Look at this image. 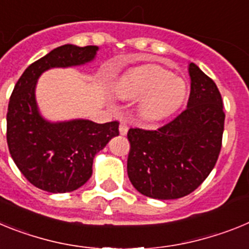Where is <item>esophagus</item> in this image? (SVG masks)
I'll use <instances>...</instances> for the list:
<instances>
[{
	"mask_svg": "<svg viewBox=\"0 0 249 249\" xmlns=\"http://www.w3.org/2000/svg\"><path fill=\"white\" fill-rule=\"evenodd\" d=\"M118 129H120V135L126 136L127 132H128V126H127V124L124 122H121L120 123V127H118Z\"/></svg>",
	"mask_w": 249,
	"mask_h": 249,
	"instance_id": "1",
	"label": "esophagus"
}]
</instances>
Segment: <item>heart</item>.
I'll list each match as a JSON object with an SVG mask.
<instances>
[{
	"label": "heart",
	"mask_w": 249,
	"mask_h": 249,
	"mask_svg": "<svg viewBox=\"0 0 249 249\" xmlns=\"http://www.w3.org/2000/svg\"><path fill=\"white\" fill-rule=\"evenodd\" d=\"M120 100H137V114L144 122H157L175 113L183 103L187 85L183 78L157 65L127 72L114 86Z\"/></svg>",
	"instance_id": "1"
}]
</instances>
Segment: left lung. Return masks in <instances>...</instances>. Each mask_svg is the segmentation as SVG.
<instances>
[{
    "mask_svg": "<svg viewBox=\"0 0 249 249\" xmlns=\"http://www.w3.org/2000/svg\"><path fill=\"white\" fill-rule=\"evenodd\" d=\"M187 108L157 131L131 128L127 173L143 196L177 199L208 177L218 160L224 129L221 93L215 83L190 63Z\"/></svg>",
    "mask_w": 249,
    "mask_h": 249,
    "instance_id": "1",
    "label": "left lung"
}]
</instances>
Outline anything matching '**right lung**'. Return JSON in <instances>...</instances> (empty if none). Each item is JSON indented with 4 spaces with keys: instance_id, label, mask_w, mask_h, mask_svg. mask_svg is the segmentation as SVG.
Masks as SVG:
<instances>
[{
    "instance_id": "1",
    "label": "right lung",
    "mask_w": 249,
    "mask_h": 249,
    "mask_svg": "<svg viewBox=\"0 0 249 249\" xmlns=\"http://www.w3.org/2000/svg\"><path fill=\"white\" fill-rule=\"evenodd\" d=\"M98 50L74 45L54 48L28 66L13 89L7 112L8 149L22 175L39 190L66 193L80 188L92 176L94 156L120 133L117 121L52 122L37 105L36 86L43 72L92 62Z\"/></svg>"
}]
</instances>
